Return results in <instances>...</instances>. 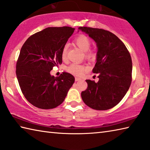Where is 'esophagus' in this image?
Listing matches in <instances>:
<instances>
[{
	"label": "esophagus",
	"instance_id": "obj_1",
	"mask_svg": "<svg viewBox=\"0 0 150 150\" xmlns=\"http://www.w3.org/2000/svg\"><path fill=\"white\" fill-rule=\"evenodd\" d=\"M75 80H76V81H80V80H81V78H78V77H76V78H75Z\"/></svg>",
	"mask_w": 150,
	"mask_h": 150
}]
</instances>
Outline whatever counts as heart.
Here are the masks:
<instances>
[{"instance_id":"heart-1","label":"heart","mask_w":150,"mask_h":150,"mask_svg":"<svg viewBox=\"0 0 150 150\" xmlns=\"http://www.w3.org/2000/svg\"><path fill=\"white\" fill-rule=\"evenodd\" d=\"M75 44L77 45L79 48L85 52V55L87 58H93L95 57V53L90 50L91 42L88 36L84 35H79L75 38ZM68 44H64L61 50V58L63 61H65L67 57ZM87 69V67L84 64L78 63H72L67 68V70L69 73L75 76H81Z\"/></svg>"}]
</instances>
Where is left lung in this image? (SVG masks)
Here are the masks:
<instances>
[{
  "instance_id": "left-lung-1",
  "label": "left lung",
  "mask_w": 150,
  "mask_h": 150,
  "mask_svg": "<svg viewBox=\"0 0 150 150\" xmlns=\"http://www.w3.org/2000/svg\"><path fill=\"white\" fill-rule=\"evenodd\" d=\"M97 43V63L93 72L99 80H86L87 88L81 93L90 108L106 110L120 103L132 81V59L125 44L114 34L102 29L80 27Z\"/></svg>"
}]
</instances>
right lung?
Masks as SVG:
<instances>
[{
	"label": "right lung",
	"instance_id": "add662e5",
	"mask_svg": "<svg viewBox=\"0 0 150 150\" xmlns=\"http://www.w3.org/2000/svg\"><path fill=\"white\" fill-rule=\"evenodd\" d=\"M75 29L48 27L25 41L16 63V76L24 97L33 106L52 109L64 101L74 77L63 72L50 74L53 67L62 63L61 50Z\"/></svg>",
	"mask_w": 150,
	"mask_h": 150
}]
</instances>
